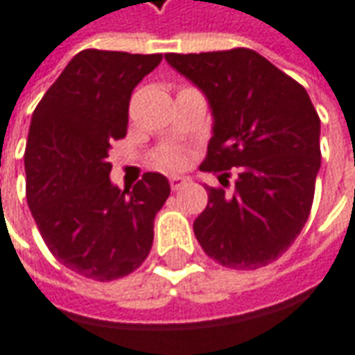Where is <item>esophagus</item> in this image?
<instances>
[{
	"label": "esophagus",
	"mask_w": 355,
	"mask_h": 355,
	"mask_svg": "<svg viewBox=\"0 0 355 355\" xmlns=\"http://www.w3.org/2000/svg\"><path fill=\"white\" fill-rule=\"evenodd\" d=\"M171 180V189L173 190H178V189H182L187 182H189V178L187 177H180V175H173V177L168 178Z\"/></svg>",
	"instance_id": "obj_1"
}]
</instances>
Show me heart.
<instances>
[{
  "instance_id": "1",
  "label": "heart",
  "mask_w": 355,
  "mask_h": 355,
  "mask_svg": "<svg viewBox=\"0 0 355 355\" xmlns=\"http://www.w3.org/2000/svg\"><path fill=\"white\" fill-rule=\"evenodd\" d=\"M157 161H159V165L163 166H180L184 163V157L178 151H165L163 155H159Z\"/></svg>"
}]
</instances>
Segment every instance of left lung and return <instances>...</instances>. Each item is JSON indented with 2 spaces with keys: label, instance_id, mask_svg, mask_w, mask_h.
Here are the masks:
<instances>
[{
  "label": "left lung",
  "instance_id": "1",
  "mask_svg": "<svg viewBox=\"0 0 355 355\" xmlns=\"http://www.w3.org/2000/svg\"><path fill=\"white\" fill-rule=\"evenodd\" d=\"M165 60L200 90L214 125L200 171L236 189H208L194 236L224 267L259 269L281 257L311 214L320 168V117L306 90L250 49Z\"/></svg>",
  "mask_w": 355,
  "mask_h": 355
}]
</instances>
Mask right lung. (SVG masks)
Instances as JSON below:
<instances>
[{
    "instance_id": "right-lung-1",
    "label": "right lung",
    "mask_w": 355,
    "mask_h": 355,
    "mask_svg": "<svg viewBox=\"0 0 355 355\" xmlns=\"http://www.w3.org/2000/svg\"><path fill=\"white\" fill-rule=\"evenodd\" d=\"M163 55L86 49L35 107L25 149L27 202L46 248L70 271L114 281L153 245V222L171 194L159 173L129 190L110 180L107 151L128 133L133 88Z\"/></svg>"
}]
</instances>
